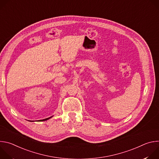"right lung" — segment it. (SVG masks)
Listing matches in <instances>:
<instances>
[{
    "label": "right lung",
    "mask_w": 159,
    "mask_h": 159,
    "mask_svg": "<svg viewBox=\"0 0 159 159\" xmlns=\"http://www.w3.org/2000/svg\"><path fill=\"white\" fill-rule=\"evenodd\" d=\"M53 117V116H51V117H49V118H46V119H44V120H38L37 121H46V120H49V119H50L51 118H52Z\"/></svg>",
    "instance_id": "right-lung-1"
}]
</instances>
